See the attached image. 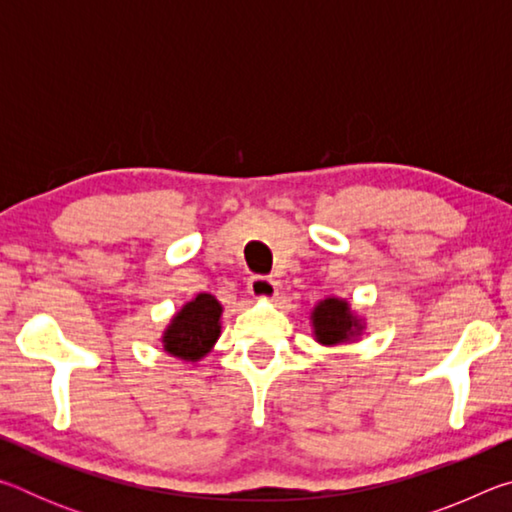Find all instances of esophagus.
<instances>
[{
  "label": "esophagus",
  "instance_id": "34e87169",
  "mask_svg": "<svg viewBox=\"0 0 512 512\" xmlns=\"http://www.w3.org/2000/svg\"><path fill=\"white\" fill-rule=\"evenodd\" d=\"M248 291H250V296H253V298L268 300V298H273L275 293H277V282L273 280V277L253 275L248 280Z\"/></svg>",
  "mask_w": 512,
  "mask_h": 512
}]
</instances>
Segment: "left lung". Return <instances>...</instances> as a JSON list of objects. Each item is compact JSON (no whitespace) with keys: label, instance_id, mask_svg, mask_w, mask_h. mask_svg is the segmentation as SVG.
Listing matches in <instances>:
<instances>
[{"label":"left lung","instance_id":"obj_1","mask_svg":"<svg viewBox=\"0 0 512 512\" xmlns=\"http://www.w3.org/2000/svg\"><path fill=\"white\" fill-rule=\"evenodd\" d=\"M314 334L323 345H339L343 341H350L352 336H357L363 323L352 314L350 305L339 298H327L318 302L314 314Z\"/></svg>","mask_w":512,"mask_h":512}]
</instances>
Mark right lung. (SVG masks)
<instances>
[{
  "instance_id": "add662e5",
  "label": "right lung",
  "mask_w": 512,
  "mask_h": 512,
  "mask_svg": "<svg viewBox=\"0 0 512 512\" xmlns=\"http://www.w3.org/2000/svg\"><path fill=\"white\" fill-rule=\"evenodd\" d=\"M221 305L210 293H198L173 316L171 325L162 336L164 350L173 357L196 361L212 350L221 334Z\"/></svg>"
}]
</instances>
